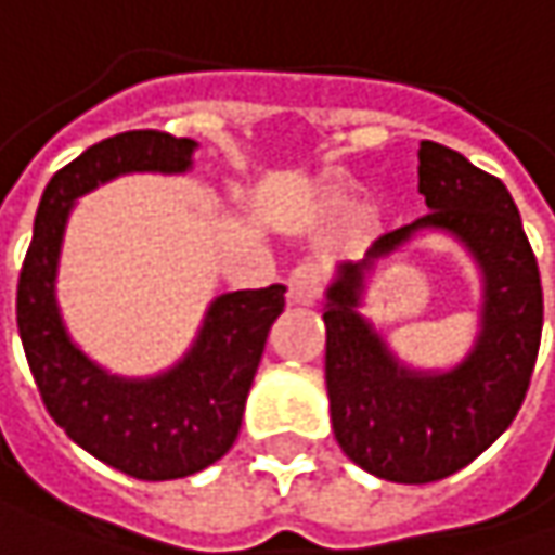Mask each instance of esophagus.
<instances>
[{
    "label": "esophagus",
    "instance_id": "obj_1",
    "mask_svg": "<svg viewBox=\"0 0 555 555\" xmlns=\"http://www.w3.org/2000/svg\"><path fill=\"white\" fill-rule=\"evenodd\" d=\"M322 284H325V268L319 261H302V264H297L291 271L287 297H291V302H302L306 306V302H312V299L319 297Z\"/></svg>",
    "mask_w": 555,
    "mask_h": 555
}]
</instances>
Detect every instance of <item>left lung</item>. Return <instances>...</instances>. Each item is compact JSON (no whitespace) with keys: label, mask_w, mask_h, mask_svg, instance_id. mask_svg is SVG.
Segmentation results:
<instances>
[{"label":"left lung","mask_w":555,"mask_h":555,"mask_svg":"<svg viewBox=\"0 0 555 555\" xmlns=\"http://www.w3.org/2000/svg\"><path fill=\"white\" fill-rule=\"evenodd\" d=\"M426 215L382 233L370 257L420 225L468 243L488 274L485 332L475 353L446 377L401 371L356 315L363 264H344L325 309V382L337 446L353 464L395 483H433L487 452L515 420L534 376L543 287L521 215L502 179L446 144H420Z\"/></svg>","instance_id":"8db88e82"}]
</instances>
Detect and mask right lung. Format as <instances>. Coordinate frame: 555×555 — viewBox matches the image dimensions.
<instances>
[{"label":"right lung","mask_w":555,"mask_h":555,"mask_svg":"<svg viewBox=\"0 0 555 555\" xmlns=\"http://www.w3.org/2000/svg\"><path fill=\"white\" fill-rule=\"evenodd\" d=\"M192 147V139L157 129L91 144L50 179L18 274L21 344L43 408L72 442L135 480L189 477L230 452L268 332L284 309L281 284L223 294L192 353L173 373L151 382L103 376L68 344L53 278L72 202L129 170L179 173L189 167Z\"/></svg>","instance_id":"right-lung-1"}]
</instances>
